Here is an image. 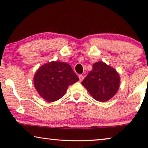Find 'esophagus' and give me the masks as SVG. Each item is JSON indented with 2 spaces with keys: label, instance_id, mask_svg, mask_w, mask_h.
Listing matches in <instances>:
<instances>
[{
  "label": "esophagus",
  "instance_id": "obj_1",
  "mask_svg": "<svg viewBox=\"0 0 148 148\" xmlns=\"http://www.w3.org/2000/svg\"><path fill=\"white\" fill-rule=\"evenodd\" d=\"M78 77H79V82L83 81V79H84V76H82V75H79Z\"/></svg>",
  "mask_w": 148,
  "mask_h": 148
}]
</instances>
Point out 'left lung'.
I'll return each instance as SVG.
<instances>
[{
  "instance_id": "left-lung-1",
  "label": "left lung",
  "mask_w": 148,
  "mask_h": 148,
  "mask_svg": "<svg viewBox=\"0 0 148 148\" xmlns=\"http://www.w3.org/2000/svg\"><path fill=\"white\" fill-rule=\"evenodd\" d=\"M120 77L117 71L103 62L94 63L82 84L90 95L100 102H106L113 97L118 90Z\"/></svg>"
}]
</instances>
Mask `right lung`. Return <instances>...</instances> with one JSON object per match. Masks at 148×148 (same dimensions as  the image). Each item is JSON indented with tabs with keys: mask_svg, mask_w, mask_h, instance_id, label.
I'll list each match as a JSON object with an SVG mask.
<instances>
[{
	"mask_svg": "<svg viewBox=\"0 0 148 148\" xmlns=\"http://www.w3.org/2000/svg\"><path fill=\"white\" fill-rule=\"evenodd\" d=\"M78 80L71 65L51 61L38 69L34 74V85L41 97L48 102H54L63 97L69 86Z\"/></svg>",
	"mask_w": 148,
	"mask_h": 148,
	"instance_id": "1",
	"label": "right lung"
}]
</instances>
